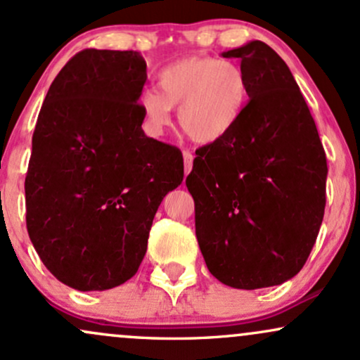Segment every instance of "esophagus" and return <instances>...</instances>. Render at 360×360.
Segmentation results:
<instances>
[{
	"instance_id": "esophagus-1",
	"label": "esophagus",
	"mask_w": 360,
	"mask_h": 360,
	"mask_svg": "<svg viewBox=\"0 0 360 360\" xmlns=\"http://www.w3.org/2000/svg\"><path fill=\"white\" fill-rule=\"evenodd\" d=\"M183 159H184V172L186 174H189V172H191V169H193V154L189 150H184L183 152Z\"/></svg>"
}]
</instances>
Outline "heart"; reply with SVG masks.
Segmentation results:
<instances>
[{"instance_id":"b5f03b06","label":"heart","mask_w":360,"mask_h":360,"mask_svg":"<svg viewBox=\"0 0 360 360\" xmlns=\"http://www.w3.org/2000/svg\"><path fill=\"white\" fill-rule=\"evenodd\" d=\"M159 91L140 94L139 106L148 130L162 134L179 106V125L193 142L214 143L240 122L249 101V79L240 65L213 57H186L157 77Z\"/></svg>"}]
</instances>
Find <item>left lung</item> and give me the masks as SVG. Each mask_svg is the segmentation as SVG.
Returning <instances> with one entry per match:
<instances>
[{
    "label": "left lung",
    "mask_w": 360,
    "mask_h": 360,
    "mask_svg": "<svg viewBox=\"0 0 360 360\" xmlns=\"http://www.w3.org/2000/svg\"><path fill=\"white\" fill-rule=\"evenodd\" d=\"M240 59L249 103L237 127L196 150L186 186L208 271L237 289L295 278L325 213L326 157L291 71L267 44L223 52Z\"/></svg>",
    "instance_id": "left-lung-1"
}]
</instances>
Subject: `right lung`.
Listing matches in <instances>:
<instances>
[{
	"mask_svg": "<svg viewBox=\"0 0 360 360\" xmlns=\"http://www.w3.org/2000/svg\"><path fill=\"white\" fill-rule=\"evenodd\" d=\"M135 51L86 49L49 88L25 179L37 254L77 291L120 286L139 271L164 196L183 183L179 148L147 137Z\"/></svg>",
	"mask_w": 360,
	"mask_h": 360,
	"instance_id": "obj_1",
	"label": "right lung"
}]
</instances>
